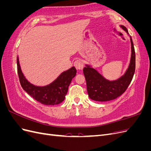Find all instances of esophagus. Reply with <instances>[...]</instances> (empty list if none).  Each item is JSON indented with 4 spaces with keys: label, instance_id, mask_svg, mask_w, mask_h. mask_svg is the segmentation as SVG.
<instances>
[{
    "label": "esophagus",
    "instance_id": "esophagus-1",
    "mask_svg": "<svg viewBox=\"0 0 151 151\" xmlns=\"http://www.w3.org/2000/svg\"><path fill=\"white\" fill-rule=\"evenodd\" d=\"M74 66L76 67L77 70H81L84 68V63L81 60H76L74 62Z\"/></svg>",
    "mask_w": 151,
    "mask_h": 151
}]
</instances>
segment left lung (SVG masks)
<instances>
[{
  "mask_svg": "<svg viewBox=\"0 0 151 151\" xmlns=\"http://www.w3.org/2000/svg\"><path fill=\"white\" fill-rule=\"evenodd\" d=\"M121 28L129 35L126 27ZM130 62L124 75L115 81H109L89 65H86L83 72L86 81L87 91L89 98L96 101H108L119 97L127 90L133 78L135 70V53L131 36Z\"/></svg>",
  "mask_w": 151,
  "mask_h": 151,
  "instance_id": "1",
  "label": "left lung"
}]
</instances>
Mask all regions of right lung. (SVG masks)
Masks as SVG:
<instances>
[{
  "label": "right lung",
  "mask_w": 151,
  "mask_h": 151,
  "mask_svg": "<svg viewBox=\"0 0 151 151\" xmlns=\"http://www.w3.org/2000/svg\"><path fill=\"white\" fill-rule=\"evenodd\" d=\"M17 73L21 85L26 92L36 101L45 105H55L61 103L65 99L72 79L77 70L74 67L63 72L52 83L45 86H36L30 83L22 74L17 57Z\"/></svg>",
  "instance_id": "right-lung-1"
}]
</instances>
